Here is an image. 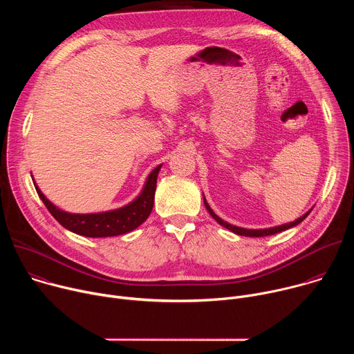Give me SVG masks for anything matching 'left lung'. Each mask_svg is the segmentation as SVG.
Segmentation results:
<instances>
[{"mask_svg": "<svg viewBox=\"0 0 354 354\" xmlns=\"http://www.w3.org/2000/svg\"><path fill=\"white\" fill-rule=\"evenodd\" d=\"M203 200H205V206H206V209H207V212L210 213V216L220 224V225H223L224 228H227V230H230V231H232L234 234H238V235H243V236H268V235H273V234H277V232H281V231H286V230H288V228H292V227H295V225H298L301 221H304V218L311 213V210H308L306 214H302L299 218H297L295 221H291V223H286V224H281V225H276V227H270V228H261V230H248V228H241V227H236V225H232V224H230V223H227V221H224V220H221L213 210H212V207L209 206V203H207V200H206V197H205V194H203Z\"/></svg>", "mask_w": 354, "mask_h": 354, "instance_id": "left-lung-1", "label": "left lung"}]
</instances>
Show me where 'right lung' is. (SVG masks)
Listing matches in <instances>:
<instances>
[{"instance_id": "right-lung-1", "label": "right lung", "mask_w": 354, "mask_h": 354, "mask_svg": "<svg viewBox=\"0 0 354 354\" xmlns=\"http://www.w3.org/2000/svg\"><path fill=\"white\" fill-rule=\"evenodd\" d=\"M162 165H158L147 176L141 193L130 201L129 205L102 213H91V214H74L67 213L57 206H55L39 189L33 179L36 192L47 210L64 228L68 231L89 236V238H105L127 234L137 227H140L153 212L154 206V194L157 187V178Z\"/></svg>"}]
</instances>
